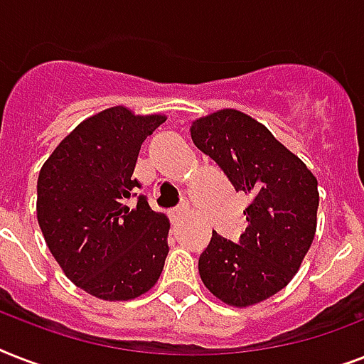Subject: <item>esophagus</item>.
Masks as SVG:
<instances>
[{
    "instance_id": "34e87169",
    "label": "esophagus",
    "mask_w": 364,
    "mask_h": 364,
    "mask_svg": "<svg viewBox=\"0 0 364 364\" xmlns=\"http://www.w3.org/2000/svg\"><path fill=\"white\" fill-rule=\"evenodd\" d=\"M188 213H191L188 205H181V208H176V210L171 211V217L173 219H185V217H188Z\"/></svg>"
}]
</instances>
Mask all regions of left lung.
Listing matches in <instances>:
<instances>
[{"label":"left lung","instance_id":"obj_1","mask_svg":"<svg viewBox=\"0 0 364 364\" xmlns=\"http://www.w3.org/2000/svg\"><path fill=\"white\" fill-rule=\"evenodd\" d=\"M194 145L215 160L251 202L238 243L217 232L200 255L198 272L225 304L247 308L279 293L299 272L317 228V179L272 132L238 109L200 117Z\"/></svg>","mask_w":364,"mask_h":364}]
</instances>
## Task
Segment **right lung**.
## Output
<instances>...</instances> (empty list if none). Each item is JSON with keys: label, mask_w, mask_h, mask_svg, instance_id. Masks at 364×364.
Masks as SVG:
<instances>
[{"label": "right lung", "mask_w": 364, "mask_h": 364, "mask_svg": "<svg viewBox=\"0 0 364 364\" xmlns=\"http://www.w3.org/2000/svg\"><path fill=\"white\" fill-rule=\"evenodd\" d=\"M164 115H134L115 105L88 117L43 164L37 223L50 253L77 287L96 299L132 300L159 282L170 221L132 177L145 137Z\"/></svg>", "instance_id": "obj_1"}]
</instances>
